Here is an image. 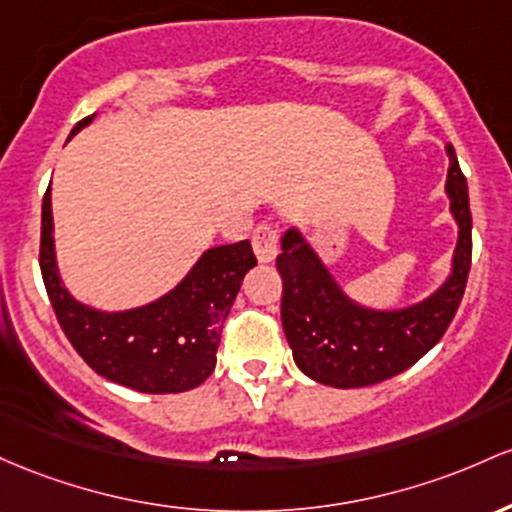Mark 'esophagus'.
<instances>
[{"instance_id": "1", "label": "esophagus", "mask_w": 512, "mask_h": 512, "mask_svg": "<svg viewBox=\"0 0 512 512\" xmlns=\"http://www.w3.org/2000/svg\"><path fill=\"white\" fill-rule=\"evenodd\" d=\"M251 244H254L258 261L271 263L275 254H278V232H275V227L268 225V222H261V225L254 229Z\"/></svg>"}]
</instances>
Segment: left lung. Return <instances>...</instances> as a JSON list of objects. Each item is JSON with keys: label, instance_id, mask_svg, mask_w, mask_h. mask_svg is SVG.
I'll list each match as a JSON object with an SVG mask.
<instances>
[{"label": "left lung", "instance_id": "obj_1", "mask_svg": "<svg viewBox=\"0 0 512 512\" xmlns=\"http://www.w3.org/2000/svg\"><path fill=\"white\" fill-rule=\"evenodd\" d=\"M447 154V193L459 225L455 271L426 302L401 312H370L358 307L333 283L300 234L290 229L283 237V251L275 258V268L283 278L280 319L292 358L307 377L341 389L370 387L409 370L445 336L472 268L467 179L450 145Z\"/></svg>", "mask_w": 512, "mask_h": 512}]
</instances>
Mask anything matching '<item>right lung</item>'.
Segmentation results:
<instances>
[{
  "label": "right lung",
  "instance_id": "1",
  "mask_svg": "<svg viewBox=\"0 0 512 512\" xmlns=\"http://www.w3.org/2000/svg\"><path fill=\"white\" fill-rule=\"evenodd\" d=\"M89 120H79L72 135ZM38 261L55 317L84 363L96 375L145 394L188 392L208 380L217 363L222 324L241 280L258 263L249 241L217 246L159 302L120 314L94 312L74 302L57 275L50 186L43 195Z\"/></svg>",
  "mask_w": 512,
  "mask_h": 512
}]
</instances>
